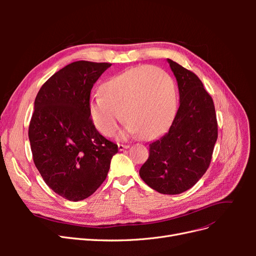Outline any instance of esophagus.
I'll return each mask as SVG.
<instances>
[{"instance_id": "obj_1", "label": "esophagus", "mask_w": 256, "mask_h": 256, "mask_svg": "<svg viewBox=\"0 0 256 256\" xmlns=\"http://www.w3.org/2000/svg\"><path fill=\"white\" fill-rule=\"evenodd\" d=\"M127 148H129V145H127V144H118V150H120V152L125 150H127Z\"/></svg>"}]
</instances>
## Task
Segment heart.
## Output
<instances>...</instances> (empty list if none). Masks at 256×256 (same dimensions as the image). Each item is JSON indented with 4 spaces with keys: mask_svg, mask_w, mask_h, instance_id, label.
Instances as JSON below:
<instances>
[{
    "mask_svg": "<svg viewBox=\"0 0 256 256\" xmlns=\"http://www.w3.org/2000/svg\"><path fill=\"white\" fill-rule=\"evenodd\" d=\"M100 96L88 100V113L96 129L112 136L122 120V138L140 134L144 140L160 136L174 120L177 98L174 82L166 72L138 66L111 76L99 88Z\"/></svg>",
    "mask_w": 256,
    "mask_h": 256,
    "instance_id": "b5f03b06",
    "label": "heart"
}]
</instances>
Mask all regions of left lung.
<instances>
[{
  "label": "left lung",
  "mask_w": 256,
  "mask_h": 256,
  "mask_svg": "<svg viewBox=\"0 0 256 256\" xmlns=\"http://www.w3.org/2000/svg\"><path fill=\"white\" fill-rule=\"evenodd\" d=\"M180 90V108L166 134L150 144L140 168L144 182L162 194H180L194 186L210 164L218 138L212 98L198 76L168 58Z\"/></svg>",
  "instance_id": "left-lung-1"
}]
</instances>
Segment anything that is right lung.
<instances>
[{"instance_id": "1", "label": "right lung", "mask_w": 256, "mask_h": 256, "mask_svg": "<svg viewBox=\"0 0 256 256\" xmlns=\"http://www.w3.org/2000/svg\"><path fill=\"white\" fill-rule=\"evenodd\" d=\"M110 66L74 62L46 81L35 98L28 127L34 164L49 188L72 202L102 186L118 150L98 132L88 108L92 85Z\"/></svg>"}]
</instances>
